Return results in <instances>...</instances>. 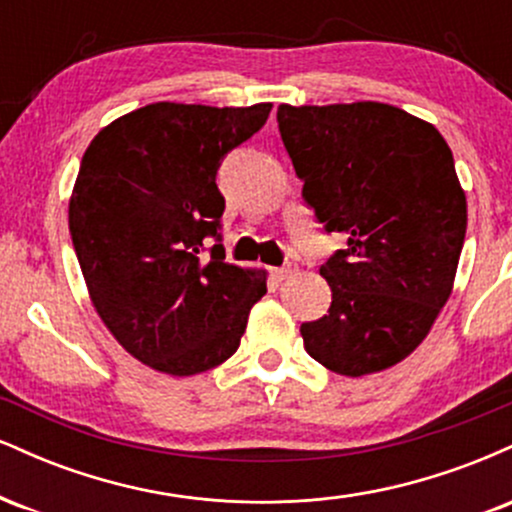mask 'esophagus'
<instances>
[{
	"mask_svg": "<svg viewBox=\"0 0 512 512\" xmlns=\"http://www.w3.org/2000/svg\"><path fill=\"white\" fill-rule=\"evenodd\" d=\"M296 264L293 262H289V264H284V267H276V269H272V274H274V279L276 281H284V279H289L291 274H296Z\"/></svg>",
	"mask_w": 512,
	"mask_h": 512,
	"instance_id": "34e87169",
	"label": "esophagus"
}]
</instances>
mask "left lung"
Instances as JSON below:
<instances>
[{"mask_svg":"<svg viewBox=\"0 0 512 512\" xmlns=\"http://www.w3.org/2000/svg\"><path fill=\"white\" fill-rule=\"evenodd\" d=\"M303 199L346 248L320 267L332 305L303 322L305 351L339 375L378 373L426 339L450 298L467 199L450 146L387 103L279 105Z\"/></svg>","mask_w":512,"mask_h":512,"instance_id":"left-lung-1","label":"left lung"}]
</instances>
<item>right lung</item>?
<instances>
[{"mask_svg":"<svg viewBox=\"0 0 512 512\" xmlns=\"http://www.w3.org/2000/svg\"><path fill=\"white\" fill-rule=\"evenodd\" d=\"M250 108L151 103L93 137L69 199V233L88 296L137 361L197 375L238 351L262 269L226 262L216 173L267 122ZM214 237L203 257V240Z\"/></svg>","mask_w":512,"mask_h":512,"instance_id":"right-lung-1","label":"right lung"}]
</instances>
